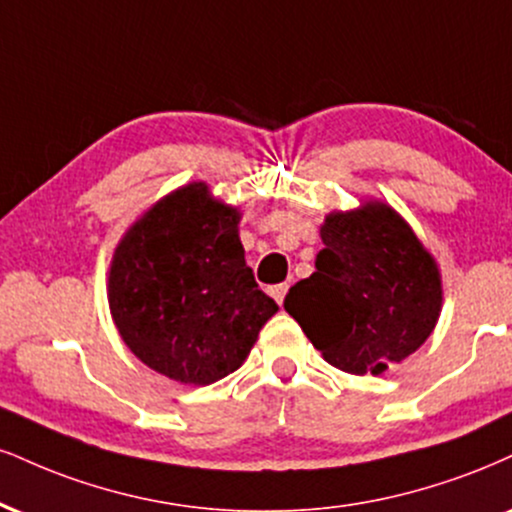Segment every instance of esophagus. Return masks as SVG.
Instances as JSON below:
<instances>
[{"label": "esophagus", "instance_id": "obj_1", "mask_svg": "<svg viewBox=\"0 0 512 512\" xmlns=\"http://www.w3.org/2000/svg\"><path fill=\"white\" fill-rule=\"evenodd\" d=\"M286 293H288V283H276V286L269 288V295H272L279 305L283 303V298H286Z\"/></svg>", "mask_w": 512, "mask_h": 512}]
</instances>
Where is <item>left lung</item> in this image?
<instances>
[{
  "label": "left lung",
  "instance_id": "8db88e82",
  "mask_svg": "<svg viewBox=\"0 0 512 512\" xmlns=\"http://www.w3.org/2000/svg\"><path fill=\"white\" fill-rule=\"evenodd\" d=\"M319 236L315 274L295 283L283 307L329 365L386 372L439 322V267L408 221L379 200L331 212Z\"/></svg>",
  "mask_w": 512,
  "mask_h": 512
}]
</instances>
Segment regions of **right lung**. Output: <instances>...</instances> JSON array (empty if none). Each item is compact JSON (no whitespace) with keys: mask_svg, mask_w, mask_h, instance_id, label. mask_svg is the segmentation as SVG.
Segmentation results:
<instances>
[{"mask_svg":"<svg viewBox=\"0 0 512 512\" xmlns=\"http://www.w3.org/2000/svg\"><path fill=\"white\" fill-rule=\"evenodd\" d=\"M240 212L207 183L174 190L116 245L109 310L140 362L207 386L243 365L279 305L257 288L238 238Z\"/></svg>","mask_w":512,"mask_h":512,"instance_id":"1","label":"right lung"}]
</instances>
